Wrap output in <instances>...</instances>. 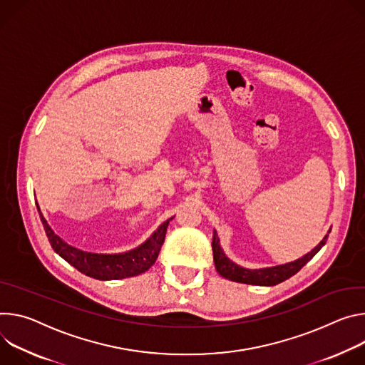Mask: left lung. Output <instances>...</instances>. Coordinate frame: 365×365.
I'll return each instance as SVG.
<instances>
[{"instance_id":"left-lung-1","label":"left lung","mask_w":365,"mask_h":365,"mask_svg":"<svg viewBox=\"0 0 365 365\" xmlns=\"http://www.w3.org/2000/svg\"><path fill=\"white\" fill-rule=\"evenodd\" d=\"M329 233H331V230L328 232V235L325 237L320 240V244L317 247H314L304 257H302L293 262L277 265V267L259 268V269H250V268H244V267L235 264L225 255V252L220 247V240L217 237V232L213 230L212 248H213L215 267L222 277H225L230 281L242 282V284H252V286H268V287L275 286V284H279V282H282V281L289 279L296 272H299L322 250V247L327 244Z\"/></svg>"}]
</instances>
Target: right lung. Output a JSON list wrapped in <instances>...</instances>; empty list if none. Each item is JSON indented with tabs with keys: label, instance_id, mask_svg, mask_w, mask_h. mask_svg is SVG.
<instances>
[{
	"label": "right lung",
	"instance_id": "add662e5",
	"mask_svg": "<svg viewBox=\"0 0 365 365\" xmlns=\"http://www.w3.org/2000/svg\"><path fill=\"white\" fill-rule=\"evenodd\" d=\"M36 206L53 251L59 257H62L68 264L76 268L79 272L93 277L96 279H103V281L135 277L148 271L155 264L159 255L160 247L164 244L170 220L174 219L171 217L167 222L162 223L146 242H143L140 247L132 251H128L123 254H93V252H86L68 245L65 240H62L52 230L46 219L43 217V215L40 213L37 203Z\"/></svg>",
	"mask_w": 365,
	"mask_h": 365
}]
</instances>
